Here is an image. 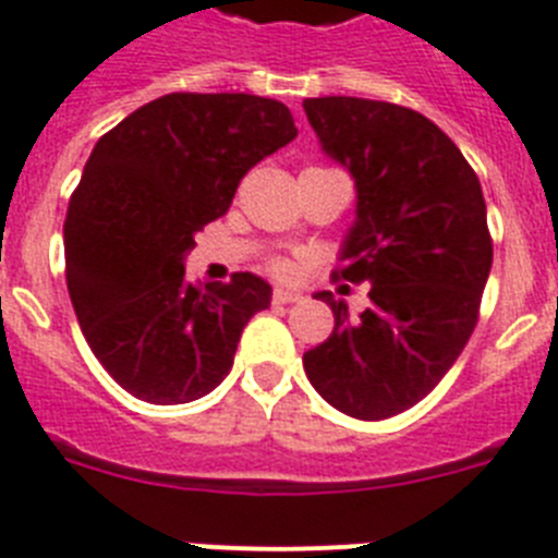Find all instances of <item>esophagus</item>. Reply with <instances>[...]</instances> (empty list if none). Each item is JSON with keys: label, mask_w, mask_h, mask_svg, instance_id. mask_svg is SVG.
I'll list each match as a JSON object with an SVG mask.
<instances>
[{"label": "esophagus", "mask_w": 558, "mask_h": 558, "mask_svg": "<svg viewBox=\"0 0 558 558\" xmlns=\"http://www.w3.org/2000/svg\"><path fill=\"white\" fill-rule=\"evenodd\" d=\"M302 293L299 290H290V288H276L274 290V302L276 305H290V302H299Z\"/></svg>", "instance_id": "1"}]
</instances>
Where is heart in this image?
I'll list each match as a JSON object with an SVG mask.
<instances>
[{"label": "heart", "instance_id": "1", "mask_svg": "<svg viewBox=\"0 0 558 558\" xmlns=\"http://www.w3.org/2000/svg\"><path fill=\"white\" fill-rule=\"evenodd\" d=\"M270 274H276V276H290V274H293V262H288V259H274V262H270Z\"/></svg>", "mask_w": 558, "mask_h": 558}]
</instances>
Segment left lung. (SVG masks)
<instances>
[{
	"mask_svg": "<svg viewBox=\"0 0 558 558\" xmlns=\"http://www.w3.org/2000/svg\"><path fill=\"white\" fill-rule=\"evenodd\" d=\"M302 108L322 150L356 182L336 276L371 284L359 319L330 290L316 293L336 325L302 362L336 411L379 422L422 402L476 328L494 265L485 196L462 150L416 110L356 96Z\"/></svg>",
	"mask_w": 558,
	"mask_h": 558,
	"instance_id": "obj_1",
	"label": "left lung"
}]
</instances>
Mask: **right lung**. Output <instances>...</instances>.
<instances>
[{
  "label": "right lung",
  "instance_id": "add662e5",
  "mask_svg": "<svg viewBox=\"0 0 558 558\" xmlns=\"http://www.w3.org/2000/svg\"><path fill=\"white\" fill-rule=\"evenodd\" d=\"M293 140L276 99L168 94L96 142L68 205L64 276L90 351L142 402L210 393L253 313L270 305V284L253 274L191 284L185 256L247 170Z\"/></svg>",
  "mask_w": 558,
  "mask_h": 558
}]
</instances>
